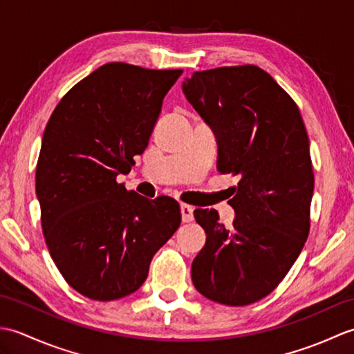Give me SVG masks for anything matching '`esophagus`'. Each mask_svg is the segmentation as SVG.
Listing matches in <instances>:
<instances>
[{"label": "esophagus", "instance_id": "esophagus-1", "mask_svg": "<svg viewBox=\"0 0 354 354\" xmlns=\"http://www.w3.org/2000/svg\"><path fill=\"white\" fill-rule=\"evenodd\" d=\"M193 207L187 205V204H181V216H183V222H192L194 219L193 214Z\"/></svg>", "mask_w": 354, "mask_h": 354}]
</instances>
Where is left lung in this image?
Here are the masks:
<instances>
[{
	"mask_svg": "<svg viewBox=\"0 0 354 354\" xmlns=\"http://www.w3.org/2000/svg\"><path fill=\"white\" fill-rule=\"evenodd\" d=\"M183 91L219 147L217 170L240 176L227 230L216 209H194L207 242L192 265L194 288L212 301L246 306L272 292L310 230L309 137L292 97L255 65L196 71Z\"/></svg>",
	"mask_w": 354,
	"mask_h": 354,
	"instance_id": "1",
	"label": "left lung"
}]
</instances>
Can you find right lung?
I'll list each match as a JSON object with an SVG mask.
<instances>
[{"mask_svg": "<svg viewBox=\"0 0 354 354\" xmlns=\"http://www.w3.org/2000/svg\"><path fill=\"white\" fill-rule=\"evenodd\" d=\"M183 70L111 62L66 93L45 126L36 196L45 243L65 281L97 301L141 288L156 251L181 225L179 204L117 183L147 147Z\"/></svg>", "mask_w": 354, "mask_h": 354, "instance_id": "add662e5", "label": "right lung"}]
</instances>
